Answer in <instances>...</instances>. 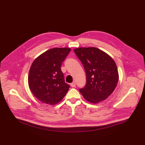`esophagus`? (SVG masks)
<instances>
[{
    "mask_svg": "<svg viewBox=\"0 0 145 145\" xmlns=\"http://www.w3.org/2000/svg\"><path fill=\"white\" fill-rule=\"evenodd\" d=\"M70 86H71V87H75L76 83H75V82L71 83V84H70Z\"/></svg>",
    "mask_w": 145,
    "mask_h": 145,
    "instance_id": "34e87169",
    "label": "esophagus"
}]
</instances>
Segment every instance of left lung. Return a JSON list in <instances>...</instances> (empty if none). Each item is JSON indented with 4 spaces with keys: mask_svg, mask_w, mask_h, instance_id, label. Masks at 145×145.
Masks as SVG:
<instances>
[{
    "mask_svg": "<svg viewBox=\"0 0 145 145\" xmlns=\"http://www.w3.org/2000/svg\"><path fill=\"white\" fill-rule=\"evenodd\" d=\"M84 67L87 84L80 92L91 103L108 97L115 90L119 76L116 65L105 52L95 47H80L73 50Z\"/></svg>",
    "mask_w": 145,
    "mask_h": 145,
    "instance_id": "8db88e82",
    "label": "left lung"
}]
</instances>
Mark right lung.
<instances>
[{
	"label": "right lung",
	"instance_id": "1",
	"mask_svg": "<svg viewBox=\"0 0 145 145\" xmlns=\"http://www.w3.org/2000/svg\"><path fill=\"white\" fill-rule=\"evenodd\" d=\"M70 48H54L36 58L29 70L30 90L42 102L53 105L63 99L70 86L65 82L61 70Z\"/></svg>",
	"mask_w": 145,
	"mask_h": 145
}]
</instances>
